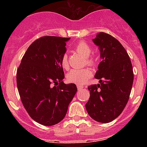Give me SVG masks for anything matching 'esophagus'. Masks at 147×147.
Returning <instances> with one entry per match:
<instances>
[{
	"instance_id": "1",
	"label": "esophagus",
	"mask_w": 147,
	"mask_h": 147,
	"mask_svg": "<svg viewBox=\"0 0 147 147\" xmlns=\"http://www.w3.org/2000/svg\"><path fill=\"white\" fill-rule=\"evenodd\" d=\"M77 87H78V90H82V88H84V87H83V86H80V85H78V86H77Z\"/></svg>"
}]
</instances>
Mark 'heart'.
Listing matches in <instances>:
<instances>
[{"mask_svg":"<svg viewBox=\"0 0 147 147\" xmlns=\"http://www.w3.org/2000/svg\"><path fill=\"white\" fill-rule=\"evenodd\" d=\"M75 49L78 53L82 54L86 57L85 61L88 65H94L95 60L94 57H90L92 53V48L84 41H80L75 46ZM61 65L64 69H67L69 67L67 55L64 54L61 58ZM92 75V72L89 68L82 69H72L68 72L67 75V80L69 82L75 83L77 84H82L87 81V80Z\"/></svg>","mask_w":147,"mask_h":147,"instance_id":"heart-1","label":"heart"}]
</instances>
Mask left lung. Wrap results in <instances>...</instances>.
I'll list each match as a JSON object with an SVG mask.
<instances>
[{
  "label": "left lung",
  "mask_w": 147,
  "mask_h": 147,
  "mask_svg": "<svg viewBox=\"0 0 147 147\" xmlns=\"http://www.w3.org/2000/svg\"><path fill=\"white\" fill-rule=\"evenodd\" d=\"M92 40L102 60L94 75L100 84L88 87L90 97L85 107L93 119L108 123L119 116L128 102L134 80L132 65L124 47L111 35L100 32Z\"/></svg>",
  "instance_id": "8db88e82"
}]
</instances>
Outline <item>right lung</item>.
I'll return each mask as SVG.
<instances>
[{
	"label": "right lung",
	"mask_w": 147,
	"mask_h": 147,
	"mask_svg": "<svg viewBox=\"0 0 147 147\" xmlns=\"http://www.w3.org/2000/svg\"><path fill=\"white\" fill-rule=\"evenodd\" d=\"M69 40L55 36L38 38L26 50L17 70L22 103L30 117L42 125H55L64 119L78 90L75 84L63 81L61 58Z\"/></svg>",
	"instance_id": "1"
}]
</instances>
